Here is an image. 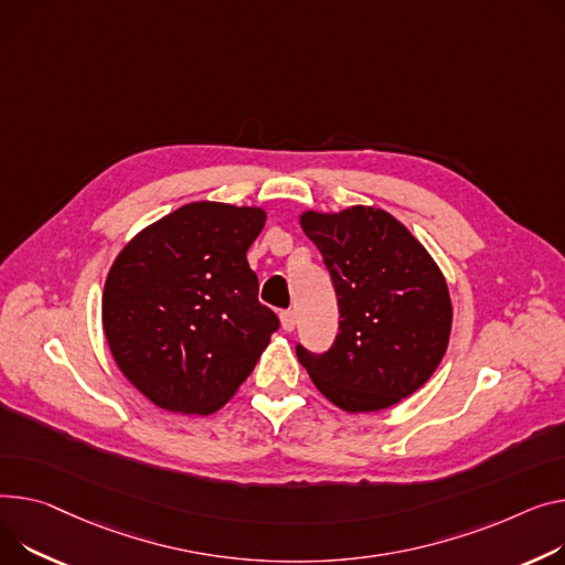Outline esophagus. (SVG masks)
I'll return each mask as SVG.
<instances>
[{
  "instance_id": "esophagus-1",
  "label": "esophagus",
  "mask_w": 565,
  "mask_h": 565,
  "mask_svg": "<svg viewBox=\"0 0 565 565\" xmlns=\"http://www.w3.org/2000/svg\"><path fill=\"white\" fill-rule=\"evenodd\" d=\"M281 329L292 331L295 329V311H281Z\"/></svg>"
}]
</instances>
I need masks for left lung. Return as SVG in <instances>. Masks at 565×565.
I'll list each match as a JSON object with an SVG mask.
<instances>
[{
    "label": "left lung",
    "instance_id": "8db88e82",
    "mask_svg": "<svg viewBox=\"0 0 565 565\" xmlns=\"http://www.w3.org/2000/svg\"><path fill=\"white\" fill-rule=\"evenodd\" d=\"M338 297V335L322 352L297 343L318 391L350 413L416 393L438 367L452 327L447 284L427 249L391 213L352 206L305 213Z\"/></svg>",
    "mask_w": 565,
    "mask_h": 565
}]
</instances>
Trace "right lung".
Returning <instances> with one entry per match:
<instances>
[{"instance_id":"add662e5","label":"right lung","mask_w":565,"mask_h":565,"mask_svg":"<svg viewBox=\"0 0 565 565\" xmlns=\"http://www.w3.org/2000/svg\"><path fill=\"white\" fill-rule=\"evenodd\" d=\"M260 209L195 202L140 232L106 277L102 320L125 377L174 413L217 411L279 329L247 249Z\"/></svg>"}]
</instances>
